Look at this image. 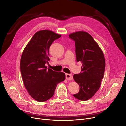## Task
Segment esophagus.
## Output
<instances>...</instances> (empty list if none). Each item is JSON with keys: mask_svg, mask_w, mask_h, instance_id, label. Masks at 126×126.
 I'll list each match as a JSON object with an SVG mask.
<instances>
[{"mask_svg": "<svg viewBox=\"0 0 126 126\" xmlns=\"http://www.w3.org/2000/svg\"><path fill=\"white\" fill-rule=\"evenodd\" d=\"M66 80H72V79H73V77H72V76L71 74H66Z\"/></svg>", "mask_w": 126, "mask_h": 126, "instance_id": "1", "label": "esophagus"}]
</instances>
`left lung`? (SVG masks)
Instances as JSON below:
<instances>
[{
  "instance_id": "left-lung-1",
  "label": "left lung",
  "mask_w": 126,
  "mask_h": 126,
  "mask_svg": "<svg viewBox=\"0 0 126 126\" xmlns=\"http://www.w3.org/2000/svg\"><path fill=\"white\" fill-rule=\"evenodd\" d=\"M69 37L75 42L77 61L82 62L81 72L73 76L80 87L78 93L73 96L81 101H87L100 88L104 77L105 60L103 52L98 44L88 32L78 31Z\"/></svg>"
}]
</instances>
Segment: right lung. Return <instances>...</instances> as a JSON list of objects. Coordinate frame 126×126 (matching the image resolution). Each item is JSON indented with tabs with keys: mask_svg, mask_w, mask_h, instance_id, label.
<instances>
[{
	"mask_svg": "<svg viewBox=\"0 0 126 126\" xmlns=\"http://www.w3.org/2000/svg\"><path fill=\"white\" fill-rule=\"evenodd\" d=\"M50 30L37 32L26 45L20 60V71L24 86L29 94L38 102L47 101L54 94L58 83L65 79L62 72L47 68L49 47L61 37Z\"/></svg>",
	"mask_w": 126,
	"mask_h": 126,
	"instance_id": "obj_1",
	"label": "right lung"
}]
</instances>
